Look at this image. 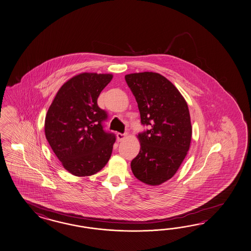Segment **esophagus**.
<instances>
[{
	"label": "esophagus",
	"instance_id": "1",
	"mask_svg": "<svg viewBox=\"0 0 251 251\" xmlns=\"http://www.w3.org/2000/svg\"><path fill=\"white\" fill-rule=\"evenodd\" d=\"M126 136H127V134L126 133H124V134H123V133H120V132H118L117 133V140L119 141H122L126 138Z\"/></svg>",
	"mask_w": 251,
	"mask_h": 251
}]
</instances>
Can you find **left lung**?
Returning a JSON list of instances; mask_svg holds the SVG:
<instances>
[{
    "instance_id": "8db88e82",
    "label": "left lung",
    "mask_w": 251,
    "mask_h": 251,
    "mask_svg": "<svg viewBox=\"0 0 251 251\" xmlns=\"http://www.w3.org/2000/svg\"><path fill=\"white\" fill-rule=\"evenodd\" d=\"M141 113L140 152L130 167L141 182L157 186L173 177L190 150L192 128L187 101L177 88L157 73L125 75Z\"/></svg>"
}]
</instances>
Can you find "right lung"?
I'll return each mask as SVG.
<instances>
[{
	"instance_id": "add662e5",
	"label": "right lung",
	"mask_w": 251,
	"mask_h": 251,
	"mask_svg": "<svg viewBox=\"0 0 251 251\" xmlns=\"http://www.w3.org/2000/svg\"><path fill=\"white\" fill-rule=\"evenodd\" d=\"M112 74L83 73L67 80L57 92L45 117L46 139L63 168L77 177L91 176L107 164L115 135L106 132V111L99 95Z\"/></svg>"
}]
</instances>
